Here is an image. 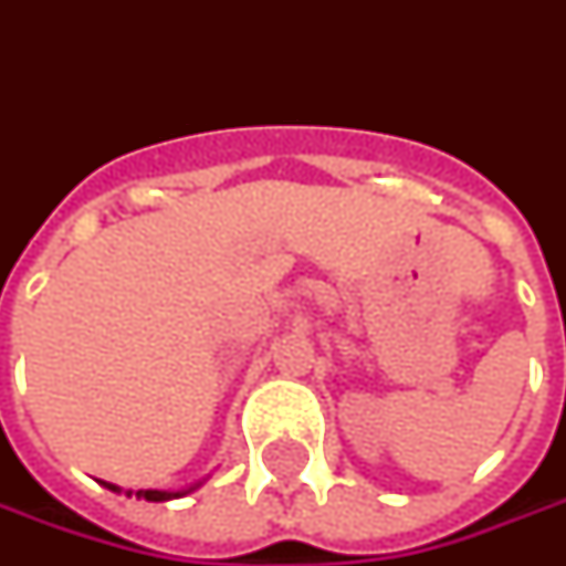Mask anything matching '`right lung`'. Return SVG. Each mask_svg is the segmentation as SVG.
<instances>
[{
	"label": "right lung",
	"mask_w": 566,
	"mask_h": 566,
	"mask_svg": "<svg viewBox=\"0 0 566 566\" xmlns=\"http://www.w3.org/2000/svg\"><path fill=\"white\" fill-rule=\"evenodd\" d=\"M108 489H112V492H118V485H108ZM187 492H193V489H187ZM187 492H153V489H140L137 497H147V501H168V497H181L187 495ZM127 495H130V492H127Z\"/></svg>",
	"instance_id": "right-lung-1"
}]
</instances>
